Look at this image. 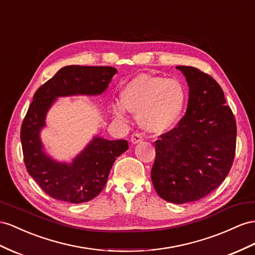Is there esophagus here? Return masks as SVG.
Masks as SVG:
<instances>
[{"instance_id":"obj_1","label":"esophagus","mask_w":255,"mask_h":255,"mask_svg":"<svg viewBox=\"0 0 255 255\" xmlns=\"http://www.w3.org/2000/svg\"><path fill=\"white\" fill-rule=\"evenodd\" d=\"M142 140H143V135H142V133H140V132H135V133H133L132 136H131V142L133 143V144H135V143L141 142Z\"/></svg>"}]
</instances>
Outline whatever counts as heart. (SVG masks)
Wrapping results in <instances>:
<instances>
[{"instance_id":"b5f03b06","label":"heart","mask_w":255,"mask_h":255,"mask_svg":"<svg viewBox=\"0 0 255 255\" xmlns=\"http://www.w3.org/2000/svg\"><path fill=\"white\" fill-rule=\"evenodd\" d=\"M185 98V89L179 81L139 74L124 87L121 94L123 106H114V114L124 119L128 110L138 114L140 126L146 131L164 132L180 119Z\"/></svg>"}]
</instances>
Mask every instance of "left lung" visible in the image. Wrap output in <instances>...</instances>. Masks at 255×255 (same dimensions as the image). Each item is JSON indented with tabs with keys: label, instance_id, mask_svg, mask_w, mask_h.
I'll use <instances>...</instances> for the list:
<instances>
[{
	"label": "left lung",
	"instance_id": "obj_1",
	"mask_svg": "<svg viewBox=\"0 0 255 255\" xmlns=\"http://www.w3.org/2000/svg\"><path fill=\"white\" fill-rule=\"evenodd\" d=\"M190 87L185 115L155 141L151 178L162 199L185 204L204 198L225 180L236 152L237 126L212 76L179 65Z\"/></svg>",
	"mask_w": 255,
	"mask_h": 255
}]
</instances>
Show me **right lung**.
<instances>
[{
  "label": "right lung",
  "mask_w": 255,
  "mask_h": 255,
  "mask_svg": "<svg viewBox=\"0 0 255 255\" xmlns=\"http://www.w3.org/2000/svg\"><path fill=\"white\" fill-rule=\"evenodd\" d=\"M116 73L112 67L68 65L35 91L20 130L23 161L28 173L50 197L71 204L94 199L106 185L115 159L128 149L126 140L96 136L68 165L48 157L40 139L45 116L57 97L100 95Z\"/></svg>",
  "instance_id": "right-lung-1"
}]
</instances>
